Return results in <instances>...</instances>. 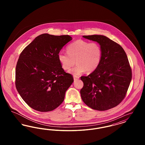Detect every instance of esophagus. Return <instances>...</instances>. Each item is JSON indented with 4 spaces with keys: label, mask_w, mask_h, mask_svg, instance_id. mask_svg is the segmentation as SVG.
Here are the masks:
<instances>
[{
    "label": "esophagus",
    "mask_w": 145,
    "mask_h": 145,
    "mask_svg": "<svg viewBox=\"0 0 145 145\" xmlns=\"http://www.w3.org/2000/svg\"><path fill=\"white\" fill-rule=\"evenodd\" d=\"M73 78H74V80L76 81V80H78L79 79V77L78 76H74Z\"/></svg>",
    "instance_id": "obj_1"
}]
</instances>
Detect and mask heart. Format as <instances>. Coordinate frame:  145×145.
<instances>
[{
    "instance_id": "obj_1",
    "label": "heart",
    "mask_w": 145,
    "mask_h": 145,
    "mask_svg": "<svg viewBox=\"0 0 145 145\" xmlns=\"http://www.w3.org/2000/svg\"><path fill=\"white\" fill-rule=\"evenodd\" d=\"M67 52H60L58 60L62 69H69L75 63L76 65L69 71L73 76H79L85 71L92 72L98 68L101 62L102 50L96 42L78 40L67 47Z\"/></svg>"
}]
</instances>
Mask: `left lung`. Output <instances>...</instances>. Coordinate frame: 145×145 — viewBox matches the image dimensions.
Here are the masks:
<instances>
[{
    "mask_svg": "<svg viewBox=\"0 0 145 145\" xmlns=\"http://www.w3.org/2000/svg\"><path fill=\"white\" fill-rule=\"evenodd\" d=\"M98 43L102 50L101 62L95 71L80 79L83 102L91 108L107 110L116 106L124 98L131 80V69L122 47L100 35L83 36Z\"/></svg>",
    "mask_w": 145,
    "mask_h": 145,
    "instance_id": "obj_1",
    "label": "left lung"
}]
</instances>
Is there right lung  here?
<instances>
[{
  "label": "right lung",
  "instance_id": "obj_1",
  "mask_svg": "<svg viewBox=\"0 0 145 145\" xmlns=\"http://www.w3.org/2000/svg\"><path fill=\"white\" fill-rule=\"evenodd\" d=\"M69 35L43 34L22 51L16 67V87L24 101L35 110H53L62 103L73 82L58 60Z\"/></svg>",
  "mask_w": 145,
  "mask_h": 145
}]
</instances>
